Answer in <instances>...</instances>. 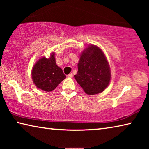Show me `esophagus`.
I'll return each mask as SVG.
<instances>
[{"label":"esophagus","mask_w":149,"mask_h":149,"mask_svg":"<svg viewBox=\"0 0 149 149\" xmlns=\"http://www.w3.org/2000/svg\"><path fill=\"white\" fill-rule=\"evenodd\" d=\"M73 77V74H72V73H71V74H70L68 75V77H70V78H71V77Z\"/></svg>","instance_id":"obj_1"}]
</instances>
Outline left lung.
I'll return each mask as SVG.
<instances>
[{
    "instance_id": "1",
    "label": "left lung",
    "mask_w": 149,
    "mask_h": 149,
    "mask_svg": "<svg viewBox=\"0 0 149 149\" xmlns=\"http://www.w3.org/2000/svg\"><path fill=\"white\" fill-rule=\"evenodd\" d=\"M75 79L88 95L102 93L109 84L111 74L104 52L94 45H89L81 55Z\"/></svg>"
}]
</instances>
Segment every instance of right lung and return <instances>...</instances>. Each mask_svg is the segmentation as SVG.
Masks as SVG:
<instances>
[{
    "mask_svg": "<svg viewBox=\"0 0 149 149\" xmlns=\"http://www.w3.org/2000/svg\"><path fill=\"white\" fill-rule=\"evenodd\" d=\"M54 55V52H52L49 58H40L35 63L31 72L35 86L47 92L54 90L65 78L62 70L56 64Z\"/></svg>",
    "mask_w": 149,
    "mask_h": 149,
    "instance_id": "right-lung-1",
    "label": "right lung"
}]
</instances>
